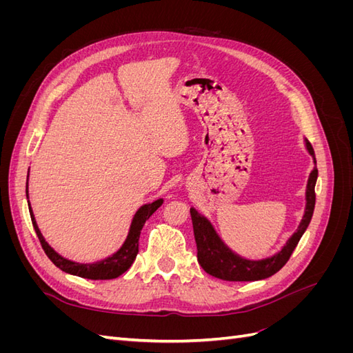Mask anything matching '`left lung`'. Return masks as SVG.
Wrapping results in <instances>:
<instances>
[{
    "label": "left lung",
    "mask_w": 353,
    "mask_h": 353,
    "mask_svg": "<svg viewBox=\"0 0 353 353\" xmlns=\"http://www.w3.org/2000/svg\"><path fill=\"white\" fill-rule=\"evenodd\" d=\"M306 147L309 153L314 156L315 168L309 175L307 188H306V210L303 219L299 225L297 231L293 234L292 239L287 241L284 249L272 256L270 259L265 261H245L240 256L234 254L230 249L222 244L216 232L213 231L210 223L200 216L194 209H190L191 221H193V231L197 245V261L200 266L208 274H210L215 279L223 281H256L262 279H268V276L279 272L283 266L290 259L293 250L306 231L309 222H311L314 208H315V183L318 176L316 169V160L315 153L311 143L306 141Z\"/></svg>",
    "instance_id": "left-lung-1"
}]
</instances>
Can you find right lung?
<instances>
[{
	"label": "right lung",
	"mask_w": 353,
	"mask_h": 353,
	"mask_svg": "<svg viewBox=\"0 0 353 353\" xmlns=\"http://www.w3.org/2000/svg\"><path fill=\"white\" fill-rule=\"evenodd\" d=\"M26 197H28V188H26ZM162 203L163 200L159 199L138 209V212L135 213V216L132 219L130 234H128L122 248L113 256H110V258L104 259L101 262H95V263H77V262L61 258L60 254H57L50 248L48 243L44 240V237H42V234L38 230V225L35 222L34 213H32L30 205H29V213H30L32 225H34V230L37 232V237L42 245V249H44L48 259L54 263L57 268H60L61 271H65L68 274L78 275V276H82V279H88V280H113L116 276L122 275L135 261L137 253H138V240H140V234L144 223L160 206H162Z\"/></svg>",
	"instance_id": "1"
}]
</instances>
